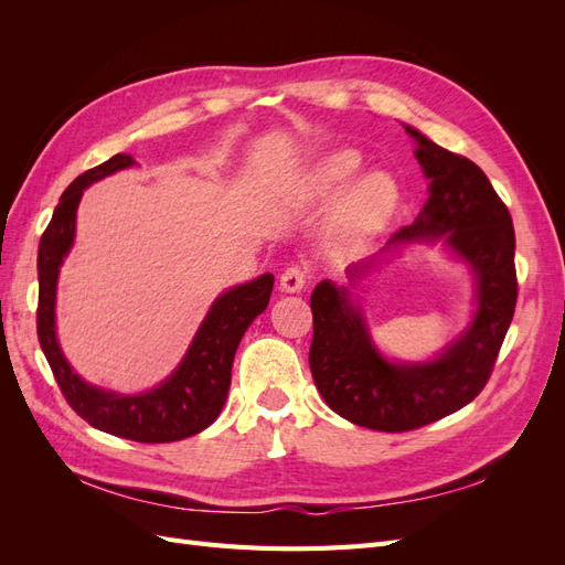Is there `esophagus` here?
<instances>
[{"instance_id": "34e87169", "label": "esophagus", "mask_w": 565, "mask_h": 565, "mask_svg": "<svg viewBox=\"0 0 565 565\" xmlns=\"http://www.w3.org/2000/svg\"><path fill=\"white\" fill-rule=\"evenodd\" d=\"M309 282V270L303 266H289L280 276V289L282 292H301L303 285Z\"/></svg>"}]
</instances>
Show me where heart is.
Segmentation results:
<instances>
[{
	"label": "heart",
	"mask_w": 565,
	"mask_h": 565,
	"mask_svg": "<svg viewBox=\"0 0 565 565\" xmlns=\"http://www.w3.org/2000/svg\"><path fill=\"white\" fill-rule=\"evenodd\" d=\"M363 169L361 152L353 148H341L324 158L313 174V193L320 200L337 198L344 188L349 191L339 200L332 231L337 241L347 245H361L377 235L401 204V185L388 172H370L355 179ZM352 185L349 186L348 183Z\"/></svg>",
	"instance_id": "heart-1"
}]
</instances>
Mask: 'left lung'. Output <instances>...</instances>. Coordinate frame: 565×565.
<instances>
[{
  "instance_id": "1",
  "label": "left lung",
  "mask_w": 565,
  "mask_h": 565,
  "mask_svg": "<svg viewBox=\"0 0 565 565\" xmlns=\"http://www.w3.org/2000/svg\"><path fill=\"white\" fill-rule=\"evenodd\" d=\"M405 129L417 141L415 156L431 181L429 200L415 224L401 228L388 245L443 241L471 266L478 309L469 330L431 363H388L372 347L367 322L347 287L322 280L311 295L309 363L320 396L344 419L388 434L452 415L483 391L519 297L514 224L481 167L413 127ZM370 266H351L349 278L358 280Z\"/></svg>"
}]
</instances>
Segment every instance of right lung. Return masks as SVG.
I'll return each instance as SVG.
<instances>
[{
    "label": "right lung",
    "mask_w": 565,
    "mask_h": 565,
    "mask_svg": "<svg viewBox=\"0 0 565 565\" xmlns=\"http://www.w3.org/2000/svg\"><path fill=\"white\" fill-rule=\"evenodd\" d=\"M131 164V156L117 152L104 164L79 174L61 195L38 252V337L63 398L94 429L136 443H172L200 434L218 417L228 396L237 344L252 320L268 306L273 276L264 273L256 280L221 295L202 320L181 365L158 388L139 396H119L82 382L67 365L56 341L58 268L75 241V212L84 188Z\"/></svg>",
    "instance_id": "add662e5"
}]
</instances>
